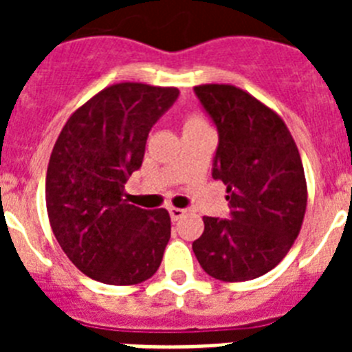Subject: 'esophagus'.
<instances>
[{"label":"esophagus","mask_w":352,"mask_h":352,"mask_svg":"<svg viewBox=\"0 0 352 352\" xmlns=\"http://www.w3.org/2000/svg\"><path fill=\"white\" fill-rule=\"evenodd\" d=\"M169 214L173 222H178L183 214H185V210H182V208H169Z\"/></svg>","instance_id":"34e87169"}]
</instances>
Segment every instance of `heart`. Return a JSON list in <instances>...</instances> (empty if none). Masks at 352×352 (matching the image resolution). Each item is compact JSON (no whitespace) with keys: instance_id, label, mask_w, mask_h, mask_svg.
<instances>
[{"instance_id":"heart-1","label":"heart","mask_w":352,"mask_h":352,"mask_svg":"<svg viewBox=\"0 0 352 352\" xmlns=\"http://www.w3.org/2000/svg\"><path fill=\"white\" fill-rule=\"evenodd\" d=\"M208 123L199 113H188L183 118V132H192V130L206 129Z\"/></svg>"}]
</instances>
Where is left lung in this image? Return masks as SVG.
<instances>
[{
	"label": "left lung",
	"instance_id": "8db88e82",
	"mask_svg": "<svg viewBox=\"0 0 352 352\" xmlns=\"http://www.w3.org/2000/svg\"><path fill=\"white\" fill-rule=\"evenodd\" d=\"M219 129L213 178L227 186L231 219L203 217L192 243L199 264L222 282L268 273L287 256L307 210L300 151L278 114L232 84L194 88Z\"/></svg>",
	"mask_w": 352,
	"mask_h": 352
}]
</instances>
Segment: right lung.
Returning a JSON list of instances; mask_svg holds the SVG:
<instances>
[{
  "label": "right lung",
  "mask_w": 352,
  "mask_h": 352,
  "mask_svg": "<svg viewBox=\"0 0 352 352\" xmlns=\"http://www.w3.org/2000/svg\"><path fill=\"white\" fill-rule=\"evenodd\" d=\"M178 95V88L142 82L107 86L76 109L52 148L49 222L68 259L89 278L135 285L160 266L169 211L129 204L123 190L141 167L149 130Z\"/></svg>",
  "instance_id": "1"
}]
</instances>
